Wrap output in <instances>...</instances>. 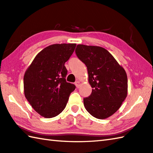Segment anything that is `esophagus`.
<instances>
[{
	"label": "esophagus",
	"instance_id": "obj_1",
	"mask_svg": "<svg viewBox=\"0 0 153 153\" xmlns=\"http://www.w3.org/2000/svg\"><path fill=\"white\" fill-rule=\"evenodd\" d=\"M75 85H76L77 88H79V87L81 85V83L79 82V81H77L76 83H75Z\"/></svg>",
	"mask_w": 153,
	"mask_h": 153
}]
</instances>
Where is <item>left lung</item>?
<instances>
[{"label": "left lung", "instance_id": "8db88e82", "mask_svg": "<svg viewBox=\"0 0 153 153\" xmlns=\"http://www.w3.org/2000/svg\"><path fill=\"white\" fill-rule=\"evenodd\" d=\"M76 53L86 65L93 88L83 105L91 115L106 119L113 115L128 95L126 71L109 52L101 47L77 45Z\"/></svg>", "mask_w": 153, "mask_h": 153}]
</instances>
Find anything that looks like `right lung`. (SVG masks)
I'll use <instances>...</instances> for the list:
<instances>
[{"label": "right lung", "mask_w": 153, "mask_h": 153, "mask_svg": "<svg viewBox=\"0 0 153 153\" xmlns=\"http://www.w3.org/2000/svg\"><path fill=\"white\" fill-rule=\"evenodd\" d=\"M76 47V43L48 46L36 55L25 71V97L32 108L44 118H53L62 112L76 89L74 84L66 82L68 71L64 66Z\"/></svg>", "instance_id": "obj_1"}]
</instances>
